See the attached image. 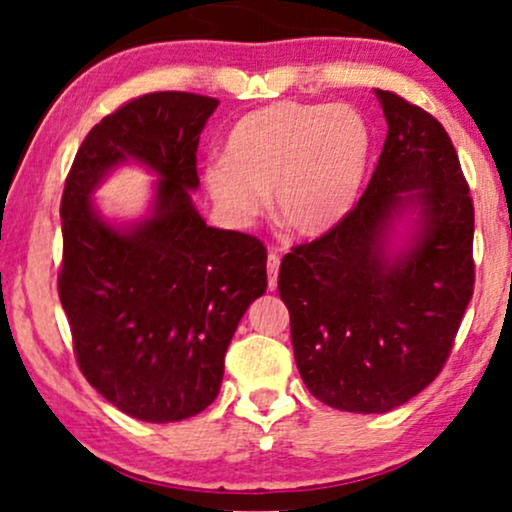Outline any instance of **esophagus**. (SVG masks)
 <instances>
[{"mask_svg":"<svg viewBox=\"0 0 512 512\" xmlns=\"http://www.w3.org/2000/svg\"><path fill=\"white\" fill-rule=\"evenodd\" d=\"M268 290H275L278 287V270H280V256L275 254V251H270L268 254Z\"/></svg>","mask_w":512,"mask_h":512,"instance_id":"1","label":"esophagus"}]
</instances>
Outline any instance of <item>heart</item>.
<instances>
[{
  "instance_id": "obj_1",
  "label": "heart",
  "mask_w": 512,
  "mask_h": 512,
  "mask_svg": "<svg viewBox=\"0 0 512 512\" xmlns=\"http://www.w3.org/2000/svg\"><path fill=\"white\" fill-rule=\"evenodd\" d=\"M371 146V126L352 105L273 102L232 126L225 155L203 167V186L234 225L254 222L273 191L282 225L318 237L352 213Z\"/></svg>"
}]
</instances>
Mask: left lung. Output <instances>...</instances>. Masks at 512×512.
I'll use <instances>...</instances> for the list:
<instances>
[{
	"mask_svg": "<svg viewBox=\"0 0 512 512\" xmlns=\"http://www.w3.org/2000/svg\"><path fill=\"white\" fill-rule=\"evenodd\" d=\"M371 182L352 213L282 258L294 362L309 393L345 412L383 414L446 366L474 292V206L443 124L393 90ZM420 213L413 244L385 254L392 222Z\"/></svg>",
	"mask_w": 512,
	"mask_h": 512,
	"instance_id": "8db88e82",
	"label": "left lung"
}]
</instances>
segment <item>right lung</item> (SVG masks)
<instances>
[{"instance_id": "obj_1", "label": "right lung", "mask_w": 512, "mask_h": 512, "mask_svg": "<svg viewBox=\"0 0 512 512\" xmlns=\"http://www.w3.org/2000/svg\"><path fill=\"white\" fill-rule=\"evenodd\" d=\"M218 100L160 90L124 102L83 138L62 194L59 299L81 374L141 422L194 417L218 398L239 318L268 287L266 249L198 215V136ZM131 157L159 174L154 215L129 231L89 201Z\"/></svg>"}]
</instances>
